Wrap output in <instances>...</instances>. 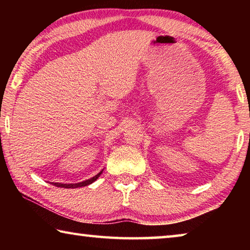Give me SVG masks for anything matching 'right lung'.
<instances>
[{"mask_svg":"<svg viewBox=\"0 0 250 250\" xmlns=\"http://www.w3.org/2000/svg\"><path fill=\"white\" fill-rule=\"evenodd\" d=\"M104 171V170H103ZM103 171H100L98 174L95 175L94 177H91V179L87 180V181H83V182H80V183H76V184H61V183H54L55 186H57V188H82V186H87L91 183H94V182L98 179L100 176L101 173Z\"/></svg>","mask_w":250,"mask_h":250,"instance_id":"1","label":"right lung"}]
</instances>
